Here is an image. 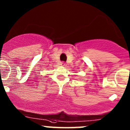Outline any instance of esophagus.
Wrapping results in <instances>:
<instances>
[{
    "label": "esophagus",
    "mask_w": 130,
    "mask_h": 130,
    "mask_svg": "<svg viewBox=\"0 0 130 130\" xmlns=\"http://www.w3.org/2000/svg\"><path fill=\"white\" fill-rule=\"evenodd\" d=\"M61 66H62V67H66L67 65V64L65 63L61 62Z\"/></svg>",
    "instance_id": "obj_1"
}]
</instances>
